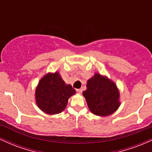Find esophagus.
Returning <instances> with one entry per match:
<instances>
[{"mask_svg": "<svg viewBox=\"0 0 152 152\" xmlns=\"http://www.w3.org/2000/svg\"><path fill=\"white\" fill-rule=\"evenodd\" d=\"M76 92H77L78 94H81L82 93V89H81V88H78V89H76Z\"/></svg>", "mask_w": 152, "mask_h": 152, "instance_id": "34e87169", "label": "esophagus"}]
</instances>
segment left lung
<instances>
[{
    "mask_svg": "<svg viewBox=\"0 0 152 152\" xmlns=\"http://www.w3.org/2000/svg\"><path fill=\"white\" fill-rule=\"evenodd\" d=\"M86 90L83 91L88 109L96 116H107L118 109L119 90L107 76L96 73L87 81Z\"/></svg>",
    "mask_w": 152,
    "mask_h": 152,
    "instance_id": "1",
    "label": "left lung"
}]
</instances>
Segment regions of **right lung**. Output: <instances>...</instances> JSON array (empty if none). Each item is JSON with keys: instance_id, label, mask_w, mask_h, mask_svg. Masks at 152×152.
<instances>
[{"instance_id": "obj_1", "label": "right lung", "mask_w": 152, "mask_h": 152, "mask_svg": "<svg viewBox=\"0 0 152 152\" xmlns=\"http://www.w3.org/2000/svg\"><path fill=\"white\" fill-rule=\"evenodd\" d=\"M76 94L71 84H66L58 72L48 73L41 78L35 92L36 105L46 114L62 112L69 99Z\"/></svg>"}]
</instances>
